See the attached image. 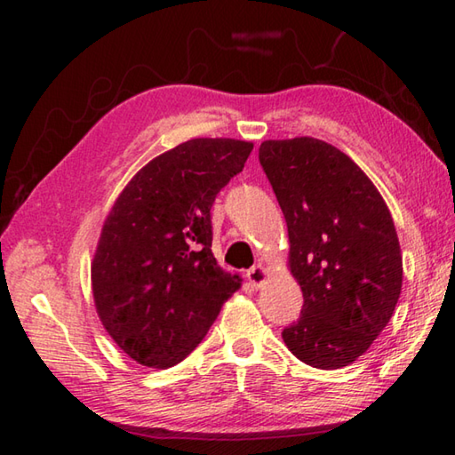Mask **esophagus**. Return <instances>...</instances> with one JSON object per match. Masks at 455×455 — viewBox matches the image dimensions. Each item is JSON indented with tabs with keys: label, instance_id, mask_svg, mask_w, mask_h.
Here are the masks:
<instances>
[{
	"label": "esophagus",
	"instance_id": "1",
	"mask_svg": "<svg viewBox=\"0 0 455 455\" xmlns=\"http://www.w3.org/2000/svg\"><path fill=\"white\" fill-rule=\"evenodd\" d=\"M246 279H249V283L252 284V287H263L265 281H267V268L265 265H257L249 268V273H246Z\"/></svg>",
	"mask_w": 455,
	"mask_h": 455
}]
</instances>
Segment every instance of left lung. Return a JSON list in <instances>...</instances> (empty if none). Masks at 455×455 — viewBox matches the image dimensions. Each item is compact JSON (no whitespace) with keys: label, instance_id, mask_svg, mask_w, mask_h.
I'll return each instance as SVG.
<instances>
[{"label":"left lung","instance_id":"left-lung-1","mask_svg":"<svg viewBox=\"0 0 455 455\" xmlns=\"http://www.w3.org/2000/svg\"><path fill=\"white\" fill-rule=\"evenodd\" d=\"M259 160L289 230L303 311L283 341L317 369L351 365L395 311L403 263L394 219L369 176L311 136L265 140Z\"/></svg>","mask_w":455,"mask_h":455}]
</instances>
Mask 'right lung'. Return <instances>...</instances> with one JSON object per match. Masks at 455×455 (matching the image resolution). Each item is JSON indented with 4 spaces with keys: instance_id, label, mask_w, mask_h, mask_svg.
Masks as SVG:
<instances>
[{
    "instance_id": "1",
    "label": "right lung",
    "mask_w": 455,
    "mask_h": 455,
    "mask_svg": "<svg viewBox=\"0 0 455 455\" xmlns=\"http://www.w3.org/2000/svg\"><path fill=\"white\" fill-rule=\"evenodd\" d=\"M251 150L235 138H192L142 166L108 212L92 295L108 335L136 363H180L241 289L212 255L211 206Z\"/></svg>"
}]
</instances>
